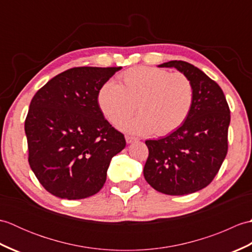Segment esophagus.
I'll return each mask as SVG.
<instances>
[{
	"label": "esophagus",
	"instance_id": "34e87169",
	"mask_svg": "<svg viewBox=\"0 0 252 252\" xmlns=\"http://www.w3.org/2000/svg\"><path fill=\"white\" fill-rule=\"evenodd\" d=\"M126 143H127V144H131V143H133V142H136V141H137V138H136V137H134V136H129V135H126Z\"/></svg>",
	"mask_w": 252,
	"mask_h": 252
}]
</instances>
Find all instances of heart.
I'll return each instance as SVG.
<instances>
[{"label": "heart", "mask_w": 252, "mask_h": 252, "mask_svg": "<svg viewBox=\"0 0 252 252\" xmlns=\"http://www.w3.org/2000/svg\"><path fill=\"white\" fill-rule=\"evenodd\" d=\"M119 80L120 84L107 81L101 85L97 101L104 116L116 126L130 118L138 107L141 115L123 123V130L142 135L154 132L167 135L189 118L195 93L190 79L184 73L134 67L122 72Z\"/></svg>", "instance_id": "obj_1"}]
</instances>
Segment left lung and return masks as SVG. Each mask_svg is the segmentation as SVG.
Returning <instances> with one entry per match:
<instances>
[{
	"label": "left lung",
	"instance_id": "8db88e82",
	"mask_svg": "<svg viewBox=\"0 0 252 252\" xmlns=\"http://www.w3.org/2000/svg\"><path fill=\"white\" fill-rule=\"evenodd\" d=\"M158 67L175 68L190 79L194 105L178 130L145 142L149 155L144 178L162 194H191L211 183L225 159L229 108L219 84L191 63L171 61Z\"/></svg>",
	"mask_w": 252,
	"mask_h": 252
}]
</instances>
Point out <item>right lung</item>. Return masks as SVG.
Listing matches in <instances>:
<instances>
[{"mask_svg": "<svg viewBox=\"0 0 252 252\" xmlns=\"http://www.w3.org/2000/svg\"><path fill=\"white\" fill-rule=\"evenodd\" d=\"M121 67H76L51 79L32 98L25 121L28 161L41 185L63 199H82L104 186L125 135L107 121L97 94Z\"/></svg>", "mask_w": 252, "mask_h": 252, "instance_id": "1", "label": "right lung"}]
</instances>
